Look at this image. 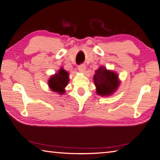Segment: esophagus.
I'll list each match as a JSON object with an SVG mask.
<instances>
[{
  "label": "esophagus",
  "instance_id": "1",
  "mask_svg": "<svg viewBox=\"0 0 160 160\" xmlns=\"http://www.w3.org/2000/svg\"><path fill=\"white\" fill-rule=\"evenodd\" d=\"M78 70L80 72H85L86 70V66H85V64H80L78 66Z\"/></svg>",
  "mask_w": 160,
  "mask_h": 160
}]
</instances>
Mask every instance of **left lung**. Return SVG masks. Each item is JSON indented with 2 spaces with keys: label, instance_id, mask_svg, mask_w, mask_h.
<instances>
[{
  "label": "left lung",
  "instance_id": "left-lung-1",
  "mask_svg": "<svg viewBox=\"0 0 160 160\" xmlns=\"http://www.w3.org/2000/svg\"><path fill=\"white\" fill-rule=\"evenodd\" d=\"M94 82L97 88V93L101 96H110L118 89L120 80L117 73L112 71L107 70L103 66H100L95 72Z\"/></svg>",
  "mask_w": 160,
  "mask_h": 160
}]
</instances>
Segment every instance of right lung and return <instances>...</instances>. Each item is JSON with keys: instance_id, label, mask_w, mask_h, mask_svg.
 <instances>
[{"instance_id": "right-lung-1", "label": "right lung", "mask_w": 160, "mask_h": 160, "mask_svg": "<svg viewBox=\"0 0 160 160\" xmlns=\"http://www.w3.org/2000/svg\"><path fill=\"white\" fill-rule=\"evenodd\" d=\"M68 77V72L61 68L59 71L50 77L48 80V85L53 92L60 94H64L65 88L69 82Z\"/></svg>"}]
</instances>
